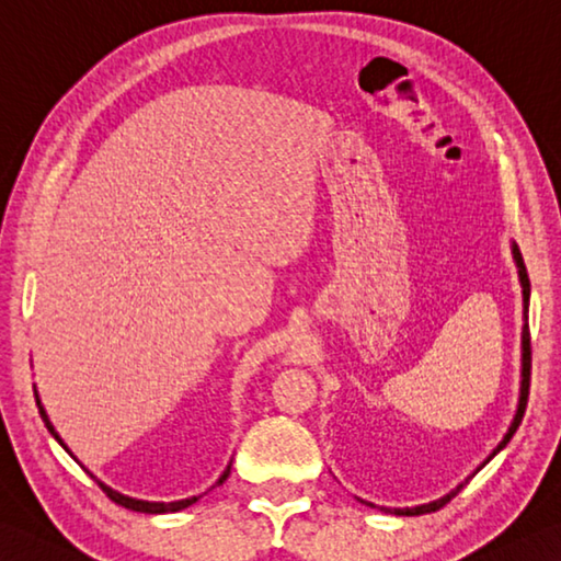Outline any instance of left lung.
<instances>
[{
	"label": "left lung",
	"instance_id": "8db88e82",
	"mask_svg": "<svg viewBox=\"0 0 561 561\" xmlns=\"http://www.w3.org/2000/svg\"><path fill=\"white\" fill-rule=\"evenodd\" d=\"M513 255H515V262H518V270H520V282H523V306H525V311H528V306H530V277H528V270H525V262H523V255H520V250L518 248H513ZM530 369H533V347H530V325L525 323V331H523V389H520V405H518V413H515V421H513V425H511V431H508V435L503 437V443L496 447V453H501L503 447H506L508 443H511V437L515 435V431H518V425H520V421H523V415H525V405H528V397H530ZM493 453V455H496ZM491 455V457H493ZM489 457V459H491ZM486 459V462H489ZM462 486L465 484H459L455 491H449L447 496H443V499H437V501H433V503H425V506H415V508H381V511H389V513H397V515H423V513H433V511H440L445 503H449L453 501L459 491H462Z\"/></svg>",
	"mask_w": 561,
	"mask_h": 561
}]
</instances>
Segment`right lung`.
<instances>
[{
    "instance_id": "add662e5",
    "label": "right lung",
    "mask_w": 561,
    "mask_h": 561,
    "mask_svg": "<svg viewBox=\"0 0 561 561\" xmlns=\"http://www.w3.org/2000/svg\"><path fill=\"white\" fill-rule=\"evenodd\" d=\"M36 405H38V411H41V419H43V423H46V427L48 431L53 433V437L55 440H58L60 445H62V440H60V435L53 431V425H50V421H48V415H46V411H43V405H41V401L36 399ZM65 447V445H62ZM228 474H230V467L224 471L221 474V479L216 481V484H224V481L228 479ZM99 484V489H102L108 499H112L114 503H118V506H124V508H128V511H138V513H174V511H182V508H186V506H192V503L196 501V496H192V499H184V501H172V503H150V501H138V499H128V496H124V493H118V491H114V489H108V486H104L102 481H96Z\"/></svg>"
}]
</instances>
